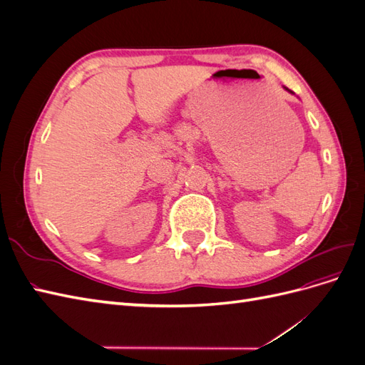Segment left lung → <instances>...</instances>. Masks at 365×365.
<instances>
[{"mask_svg":"<svg viewBox=\"0 0 365 365\" xmlns=\"http://www.w3.org/2000/svg\"><path fill=\"white\" fill-rule=\"evenodd\" d=\"M286 90H288V88H286ZM288 91H289V90H288Z\"/></svg>","mask_w":365,"mask_h":365,"instance_id":"obj_1","label":"left lung"}]
</instances>
